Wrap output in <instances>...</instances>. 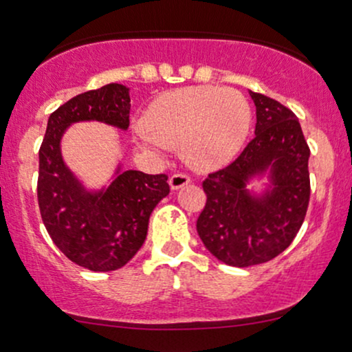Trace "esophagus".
Listing matches in <instances>:
<instances>
[{
	"label": "esophagus",
	"mask_w": 352,
	"mask_h": 352,
	"mask_svg": "<svg viewBox=\"0 0 352 352\" xmlns=\"http://www.w3.org/2000/svg\"><path fill=\"white\" fill-rule=\"evenodd\" d=\"M168 184H170L172 190H179L190 184V177L185 175V173H173V175L170 177V180H168Z\"/></svg>",
	"instance_id": "34e87169"
}]
</instances>
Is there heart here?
Returning a JSON list of instances; mask_svg holds the SVG:
<instances>
[{
  "instance_id": "obj_1",
  "label": "heart",
  "mask_w": 352,
  "mask_h": 352,
  "mask_svg": "<svg viewBox=\"0 0 352 352\" xmlns=\"http://www.w3.org/2000/svg\"><path fill=\"white\" fill-rule=\"evenodd\" d=\"M252 124L248 100L235 89L193 86L159 96L145 111V147L180 148L185 162L213 168L240 151Z\"/></svg>"
}]
</instances>
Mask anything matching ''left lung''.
I'll list each match as a JSON object with an SVG mask.
<instances>
[{
	"label": "left lung",
	"mask_w": 352,
	"mask_h": 352,
	"mask_svg": "<svg viewBox=\"0 0 352 352\" xmlns=\"http://www.w3.org/2000/svg\"><path fill=\"white\" fill-rule=\"evenodd\" d=\"M256 106L254 137L225 168L204 180L207 204L197 220L205 248L230 266L266 263L300 232L309 204V147L298 117L272 98L250 91ZM268 175L269 188L245 184Z\"/></svg>",
	"instance_id": "8db88e82"
}]
</instances>
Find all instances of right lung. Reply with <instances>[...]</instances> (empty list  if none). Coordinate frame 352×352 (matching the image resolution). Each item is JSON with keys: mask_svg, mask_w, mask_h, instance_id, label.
<instances>
[{"mask_svg": "<svg viewBox=\"0 0 352 352\" xmlns=\"http://www.w3.org/2000/svg\"><path fill=\"white\" fill-rule=\"evenodd\" d=\"M129 87L107 84L63 104L50 116L39 148L38 204L54 245L91 272H114L134 258L147 236L148 218L170 187L165 173L148 175L117 165L109 187L87 190L69 170L60 140L69 125L98 120L127 131Z\"/></svg>", "mask_w": 352, "mask_h": 352, "instance_id": "obj_1", "label": "right lung"}]
</instances>
